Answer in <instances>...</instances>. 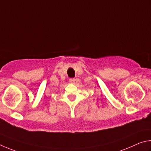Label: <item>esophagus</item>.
<instances>
[{
    "label": "esophagus",
    "instance_id": "34e87169",
    "mask_svg": "<svg viewBox=\"0 0 151 151\" xmlns=\"http://www.w3.org/2000/svg\"><path fill=\"white\" fill-rule=\"evenodd\" d=\"M70 82L71 83H72V84H74V83H76V80H75V79H70Z\"/></svg>",
    "mask_w": 151,
    "mask_h": 151
}]
</instances>
